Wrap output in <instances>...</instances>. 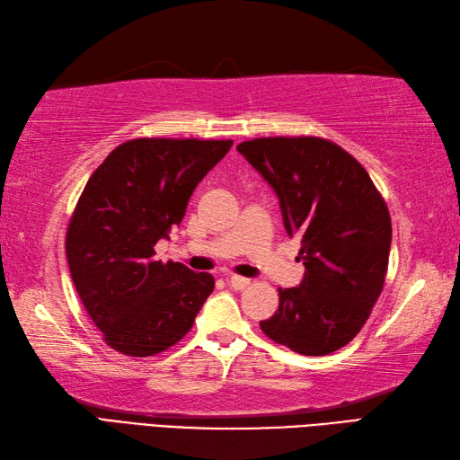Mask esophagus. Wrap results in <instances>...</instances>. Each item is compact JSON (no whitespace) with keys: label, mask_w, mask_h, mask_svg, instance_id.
Returning <instances> with one entry per match:
<instances>
[{"label":"esophagus","mask_w":460,"mask_h":460,"mask_svg":"<svg viewBox=\"0 0 460 460\" xmlns=\"http://www.w3.org/2000/svg\"><path fill=\"white\" fill-rule=\"evenodd\" d=\"M228 283H230V288H232V289H238V291H242L243 288H248V285H250V279L242 278V275H228Z\"/></svg>","instance_id":"esophagus-1"}]
</instances>
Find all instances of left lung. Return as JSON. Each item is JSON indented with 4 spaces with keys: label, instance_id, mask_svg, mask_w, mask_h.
I'll use <instances>...</instances> for the list:
<instances>
[{
    "label": "left lung",
    "instance_id": "left-lung-1",
    "mask_svg": "<svg viewBox=\"0 0 460 460\" xmlns=\"http://www.w3.org/2000/svg\"><path fill=\"white\" fill-rule=\"evenodd\" d=\"M279 199L283 226L301 238L305 275L279 289L261 331L305 356L349 344L384 288L392 220L368 172L321 137H261L236 147Z\"/></svg>",
    "mask_w": 460,
    "mask_h": 460
}]
</instances>
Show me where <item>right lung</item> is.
<instances>
[{"mask_svg":"<svg viewBox=\"0 0 460 460\" xmlns=\"http://www.w3.org/2000/svg\"><path fill=\"white\" fill-rule=\"evenodd\" d=\"M232 141L134 139L92 172L66 232L70 278L111 349L144 358L185 336L214 289L210 273L153 260L199 182Z\"/></svg>","mask_w":460,"mask_h":460,"instance_id":"add662e5","label":"right lung"}]
</instances>
